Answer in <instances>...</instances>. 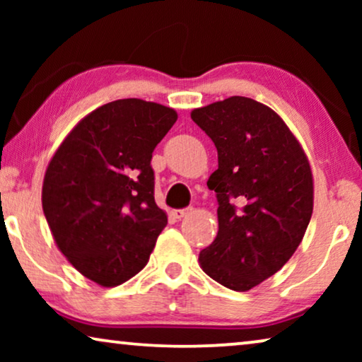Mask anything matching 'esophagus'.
<instances>
[{
	"mask_svg": "<svg viewBox=\"0 0 362 362\" xmlns=\"http://www.w3.org/2000/svg\"><path fill=\"white\" fill-rule=\"evenodd\" d=\"M191 212H192V207H186V209H176V211H173V217H175V219H182V217L191 214Z\"/></svg>",
	"mask_w": 362,
	"mask_h": 362,
	"instance_id": "34e87169",
	"label": "esophagus"
}]
</instances>
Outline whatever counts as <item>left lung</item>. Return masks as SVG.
<instances>
[{
  "label": "left lung",
  "mask_w": 362,
  "mask_h": 362,
  "mask_svg": "<svg viewBox=\"0 0 362 362\" xmlns=\"http://www.w3.org/2000/svg\"><path fill=\"white\" fill-rule=\"evenodd\" d=\"M192 122L217 148L219 230L201 250V269L217 284L247 291L276 274L303 240L313 212L308 158L279 113L247 97L194 108Z\"/></svg>",
  "instance_id": "obj_1"
}]
</instances>
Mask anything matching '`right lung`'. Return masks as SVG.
I'll list each match as a JSON object with an SVG mask.
<instances>
[{
  "instance_id": "1",
  "label": "right lung",
  "mask_w": 362,
  "mask_h": 362,
  "mask_svg": "<svg viewBox=\"0 0 362 362\" xmlns=\"http://www.w3.org/2000/svg\"><path fill=\"white\" fill-rule=\"evenodd\" d=\"M177 113L123 98L83 117L49 161L42 211L57 249L88 280L117 286L148 264L168 224L151 155Z\"/></svg>"
}]
</instances>
